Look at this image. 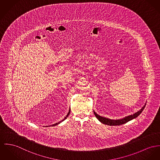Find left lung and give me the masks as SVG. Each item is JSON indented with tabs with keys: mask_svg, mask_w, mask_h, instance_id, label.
<instances>
[{
	"mask_svg": "<svg viewBox=\"0 0 160 160\" xmlns=\"http://www.w3.org/2000/svg\"><path fill=\"white\" fill-rule=\"evenodd\" d=\"M146 103H145V105L142 107V108L140 110L138 111V112H136L135 113H134L133 114L129 115L128 116H126L122 119H116H116H111L109 118H105V117L100 116V115L98 114L94 111V114H95L96 117L97 118V119H98V121L100 122L103 123V124L110 125V126H111V125L112 126V125L113 126L114 125H122L123 123H127L128 121L137 118L142 112V111L144 110V109L146 107Z\"/></svg>",
	"mask_w": 160,
	"mask_h": 160,
	"instance_id": "obj_1",
	"label": "left lung"
}]
</instances>
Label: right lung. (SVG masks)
I'll list each match as a JSON object with an SVG mask.
<instances>
[{
	"label": "right lung",
	"instance_id": "1",
	"mask_svg": "<svg viewBox=\"0 0 160 160\" xmlns=\"http://www.w3.org/2000/svg\"><path fill=\"white\" fill-rule=\"evenodd\" d=\"M70 111H71V109H69V112H68V113L67 114V115H66V116L62 119V120L61 121H60L59 122H57V123H54V124H53V125H49V126H46V127H51V126H55V125H58V124H59V123H61V122H62V121H64L68 117V116L69 115V114H70Z\"/></svg>",
	"mask_w": 160,
	"mask_h": 160
}]
</instances>
